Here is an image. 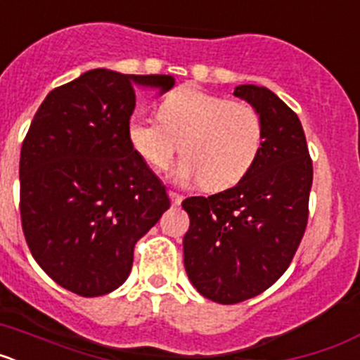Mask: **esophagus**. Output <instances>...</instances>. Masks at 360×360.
Instances as JSON below:
<instances>
[{"label":"esophagus","mask_w":360,"mask_h":360,"mask_svg":"<svg viewBox=\"0 0 360 360\" xmlns=\"http://www.w3.org/2000/svg\"><path fill=\"white\" fill-rule=\"evenodd\" d=\"M167 195H169V198H171V202H173V205H180V203H182V200H184L182 195H178V193H174V191H169Z\"/></svg>","instance_id":"obj_1"}]
</instances>
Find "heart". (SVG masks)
<instances>
[{
  "label": "heart",
  "instance_id": "1",
  "mask_svg": "<svg viewBox=\"0 0 360 360\" xmlns=\"http://www.w3.org/2000/svg\"><path fill=\"white\" fill-rule=\"evenodd\" d=\"M128 139L155 169L167 167L180 148L186 157L174 167V180H202L205 189L221 191L240 182L256 164L263 122L250 104L184 86L164 98L160 119L133 115Z\"/></svg>",
  "mask_w": 360,
  "mask_h": 360
}]
</instances>
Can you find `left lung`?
<instances>
[{"mask_svg":"<svg viewBox=\"0 0 360 360\" xmlns=\"http://www.w3.org/2000/svg\"><path fill=\"white\" fill-rule=\"evenodd\" d=\"M234 95L263 122L252 169L231 189L191 196L184 266L203 297L241 303L272 287L288 269L308 221L311 160L297 115L269 88L236 86Z\"/></svg>","mask_w":360,"mask_h":360,"instance_id":"left-lung-1","label":"left lung"}]
</instances>
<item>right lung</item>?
<instances>
[{
    "instance_id": "add662e5",
    "label": "right lung",
    "mask_w": 360,
    "mask_h": 360,
    "mask_svg": "<svg viewBox=\"0 0 360 360\" xmlns=\"http://www.w3.org/2000/svg\"><path fill=\"white\" fill-rule=\"evenodd\" d=\"M136 86L162 95L174 77L84 72L46 95L21 146V224L32 256L82 297L128 279L135 243L171 205L129 144Z\"/></svg>"
}]
</instances>
